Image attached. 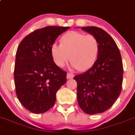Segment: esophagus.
<instances>
[{
    "label": "esophagus",
    "mask_w": 135,
    "mask_h": 135,
    "mask_svg": "<svg viewBox=\"0 0 135 135\" xmlns=\"http://www.w3.org/2000/svg\"><path fill=\"white\" fill-rule=\"evenodd\" d=\"M73 77H74V75L72 74V73H68L67 75H66V78H67L68 79H72Z\"/></svg>",
    "instance_id": "34e87169"
}]
</instances>
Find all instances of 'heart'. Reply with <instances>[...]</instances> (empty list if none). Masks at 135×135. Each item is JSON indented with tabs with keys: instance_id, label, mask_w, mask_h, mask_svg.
Here are the masks:
<instances>
[{
	"instance_id": "obj_1",
	"label": "heart",
	"mask_w": 135,
	"mask_h": 135,
	"mask_svg": "<svg viewBox=\"0 0 135 135\" xmlns=\"http://www.w3.org/2000/svg\"><path fill=\"white\" fill-rule=\"evenodd\" d=\"M100 43L93 35H85L77 31L64 34L60 38V45L54 43L50 49L55 64L63 67L69 58L72 68L86 71L94 65L98 58Z\"/></svg>"
}]
</instances>
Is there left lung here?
<instances>
[{"label": "left lung", "instance_id": "1", "mask_svg": "<svg viewBox=\"0 0 135 135\" xmlns=\"http://www.w3.org/2000/svg\"><path fill=\"white\" fill-rule=\"evenodd\" d=\"M81 29L98 38L100 51L93 66L73 78L77 83V101L85 113H100L113 105L121 92V54L114 40L104 30L95 26Z\"/></svg>", "mask_w": 135, "mask_h": 135}]
</instances>
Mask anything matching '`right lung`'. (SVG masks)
Wrapping results in <instances>:
<instances>
[{
  "label": "right lung",
  "instance_id": "add662e5",
  "mask_svg": "<svg viewBox=\"0 0 135 135\" xmlns=\"http://www.w3.org/2000/svg\"><path fill=\"white\" fill-rule=\"evenodd\" d=\"M70 27L46 26L29 34L17 47L14 69L16 94L26 109L43 113L54 105L56 92L66 82V73L51 58L50 49Z\"/></svg>",
  "mask_w": 135,
  "mask_h": 135
}]
</instances>
